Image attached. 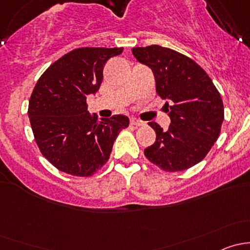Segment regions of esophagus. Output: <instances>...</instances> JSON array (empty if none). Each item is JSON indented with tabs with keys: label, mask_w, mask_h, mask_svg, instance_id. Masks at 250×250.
Returning a JSON list of instances; mask_svg holds the SVG:
<instances>
[{
	"label": "esophagus",
	"mask_w": 250,
	"mask_h": 250,
	"mask_svg": "<svg viewBox=\"0 0 250 250\" xmlns=\"http://www.w3.org/2000/svg\"><path fill=\"white\" fill-rule=\"evenodd\" d=\"M130 125H137V127H139V125H145V122H144V121L139 120V118L132 117V118H130Z\"/></svg>",
	"instance_id": "34e87169"
}]
</instances>
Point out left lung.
I'll return each mask as SVG.
<instances>
[{"instance_id": "left-lung-1", "label": "left lung", "mask_w": 250, "mask_h": 250, "mask_svg": "<svg viewBox=\"0 0 250 250\" xmlns=\"http://www.w3.org/2000/svg\"><path fill=\"white\" fill-rule=\"evenodd\" d=\"M133 55L150 67L156 92L166 99L170 125L156 122V141L145 148L146 158L166 172H180L203 160L214 145L224 121L220 93L202 67L186 55L157 44L135 47Z\"/></svg>"}]
</instances>
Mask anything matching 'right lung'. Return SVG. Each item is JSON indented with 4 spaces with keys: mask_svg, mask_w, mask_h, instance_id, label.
I'll return each mask as SVG.
<instances>
[{
    "mask_svg": "<svg viewBox=\"0 0 250 250\" xmlns=\"http://www.w3.org/2000/svg\"><path fill=\"white\" fill-rule=\"evenodd\" d=\"M123 48L84 47L53 62L37 81L29 102V118L42 155L62 172L90 176L107 162L129 118L98 120L87 111V97L99 90L103 69Z\"/></svg>",
    "mask_w": 250,
    "mask_h": 250,
    "instance_id": "right-lung-1",
    "label": "right lung"
}]
</instances>
